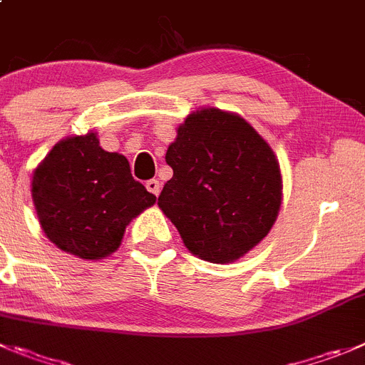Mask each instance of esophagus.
Listing matches in <instances>:
<instances>
[{
    "label": "esophagus",
    "instance_id": "34e87169",
    "mask_svg": "<svg viewBox=\"0 0 365 365\" xmlns=\"http://www.w3.org/2000/svg\"><path fill=\"white\" fill-rule=\"evenodd\" d=\"M147 190L150 193H154L155 197L159 195V192H161V185H159V180L158 179H150V180H147Z\"/></svg>",
    "mask_w": 365,
    "mask_h": 365
}]
</instances>
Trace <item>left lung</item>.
Instances as JSON below:
<instances>
[{
  "instance_id": "1",
  "label": "left lung",
  "mask_w": 365,
  "mask_h": 365,
  "mask_svg": "<svg viewBox=\"0 0 365 365\" xmlns=\"http://www.w3.org/2000/svg\"><path fill=\"white\" fill-rule=\"evenodd\" d=\"M165 159L173 177L158 206L193 256L232 263L269 235L283 177L270 145L240 114L217 107L188 114Z\"/></svg>"
}]
</instances>
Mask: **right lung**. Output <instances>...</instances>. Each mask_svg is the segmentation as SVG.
I'll list each match as a JSON object with an SVG mask.
<instances>
[{"label": "right lung", "instance_id": "1", "mask_svg": "<svg viewBox=\"0 0 365 365\" xmlns=\"http://www.w3.org/2000/svg\"><path fill=\"white\" fill-rule=\"evenodd\" d=\"M32 200L51 244L76 258L103 259L155 195L134 180L127 158L103 150L91 130L48 152L32 173Z\"/></svg>", "mask_w": 365, "mask_h": 365}]
</instances>
